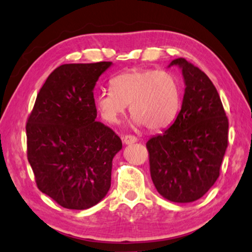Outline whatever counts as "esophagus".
<instances>
[{
  "instance_id": "34e87169",
  "label": "esophagus",
  "mask_w": 252,
  "mask_h": 252,
  "mask_svg": "<svg viewBox=\"0 0 252 252\" xmlns=\"http://www.w3.org/2000/svg\"><path fill=\"white\" fill-rule=\"evenodd\" d=\"M137 137H134V136H126V137H123V143H125L126 145H131V144H134V143H137Z\"/></svg>"
}]
</instances>
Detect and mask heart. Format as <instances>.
Segmentation results:
<instances>
[{
  "mask_svg": "<svg viewBox=\"0 0 252 252\" xmlns=\"http://www.w3.org/2000/svg\"><path fill=\"white\" fill-rule=\"evenodd\" d=\"M109 91L95 95V108L108 125H118L127 105L133 123L150 130L168 126L182 106V86L173 74L158 69H131L111 80Z\"/></svg>",
  "mask_w": 252,
  "mask_h": 252,
  "instance_id": "b5f03b06",
  "label": "heart"
}]
</instances>
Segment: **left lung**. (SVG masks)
Segmentation results:
<instances>
[{
  "mask_svg": "<svg viewBox=\"0 0 252 252\" xmlns=\"http://www.w3.org/2000/svg\"><path fill=\"white\" fill-rule=\"evenodd\" d=\"M185 83L182 108L162 134L152 137L151 177L166 200L189 203L202 197L219 177L228 141V120L210 79L184 58L172 60Z\"/></svg>",
  "mask_w": 252,
  "mask_h": 252,
  "instance_id": "obj_1",
  "label": "left lung"
}]
</instances>
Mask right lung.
I'll return each instance as SVG.
<instances>
[{
  "mask_svg": "<svg viewBox=\"0 0 252 252\" xmlns=\"http://www.w3.org/2000/svg\"><path fill=\"white\" fill-rule=\"evenodd\" d=\"M111 62L66 63L52 72L28 118L27 158L38 189L66 209L84 210L111 189L122 141L95 121L94 89Z\"/></svg>",
  "mask_w": 252,
  "mask_h": 252,
  "instance_id": "obj_1",
  "label": "right lung"
}]
</instances>
